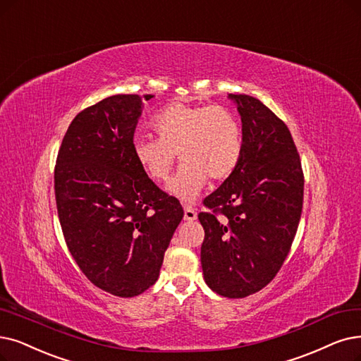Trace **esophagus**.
<instances>
[{"instance_id": "34e87169", "label": "esophagus", "mask_w": 361, "mask_h": 361, "mask_svg": "<svg viewBox=\"0 0 361 361\" xmlns=\"http://www.w3.org/2000/svg\"><path fill=\"white\" fill-rule=\"evenodd\" d=\"M183 210H185V214H183V219H185V221L192 222V221L197 219V212H195L191 206H185Z\"/></svg>"}]
</instances>
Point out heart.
I'll list each match as a JSON object with an SVG mask.
<instances>
[{
	"mask_svg": "<svg viewBox=\"0 0 361 361\" xmlns=\"http://www.w3.org/2000/svg\"><path fill=\"white\" fill-rule=\"evenodd\" d=\"M157 139L136 136L135 161L152 180H164L175 163L182 164L167 191L192 201L209 178L224 180L233 175L243 154V130L233 111L221 105L171 104L151 118Z\"/></svg>",
	"mask_w": 361,
	"mask_h": 361,
	"instance_id": "b5f03b06",
	"label": "heart"
}]
</instances>
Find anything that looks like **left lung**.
Here are the masks:
<instances>
[{"mask_svg": "<svg viewBox=\"0 0 361 361\" xmlns=\"http://www.w3.org/2000/svg\"><path fill=\"white\" fill-rule=\"evenodd\" d=\"M241 117L237 169L204 198V281L225 298H246L277 276L289 255L302 213L304 173L287 126L261 100L228 94ZM221 212L224 218L218 220Z\"/></svg>", "mask_w": 361, "mask_h": 361, "instance_id": "left-lung-1", "label": "left lung"}]
</instances>
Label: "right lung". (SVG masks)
<instances>
[{
  "instance_id": "right-lung-1",
  "label": "right lung",
  "mask_w": 361,
  "mask_h": 361,
  "mask_svg": "<svg viewBox=\"0 0 361 361\" xmlns=\"http://www.w3.org/2000/svg\"><path fill=\"white\" fill-rule=\"evenodd\" d=\"M151 99V96H145ZM143 102L114 94L72 120L54 194L66 246L99 289L133 298L151 287L183 209L140 170L132 143Z\"/></svg>"
}]
</instances>
